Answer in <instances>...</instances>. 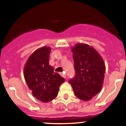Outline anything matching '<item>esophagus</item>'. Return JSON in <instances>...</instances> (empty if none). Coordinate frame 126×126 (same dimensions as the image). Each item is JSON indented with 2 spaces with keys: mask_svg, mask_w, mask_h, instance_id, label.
<instances>
[{
  "mask_svg": "<svg viewBox=\"0 0 126 126\" xmlns=\"http://www.w3.org/2000/svg\"><path fill=\"white\" fill-rule=\"evenodd\" d=\"M61 75L62 76L63 78H66V75H65V72H63V73H61Z\"/></svg>",
  "mask_w": 126,
  "mask_h": 126,
  "instance_id": "esophagus-1",
  "label": "esophagus"
}]
</instances>
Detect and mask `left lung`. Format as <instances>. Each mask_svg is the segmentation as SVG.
I'll use <instances>...</instances> for the list:
<instances>
[{
  "instance_id": "obj_1",
  "label": "left lung",
  "mask_w": 126,
  "mask_h": 126,
  "mask_svg": "<svg viewBox=\"0 0 126 126\" xmlns=\"http://www.w3.org/2000/svg\"><path fill=\"white\" fill-rule=\"evenodd\" d=\"M76 74L69 81L77 97L88 101L102 88L105 65L96 50L87 44L77 43L72 48Z\"/></svg>"
}]
</instances>
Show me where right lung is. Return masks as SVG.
Masks as SVG:
<instances>
[{"mask_svg":"<svg viewBox=\"0 0 126 126\" xmlns=\"http://www.w3.org/2000/svg\"><path fill=\"white\" fill-rule=\"evenodd\" d=\"M51 48L43 47L28 58L24 68V77L29 89L36 99L47 103L55 98L64 78L54 73L49 65Z\"/></svg>","mask_w":126,"mask_h":126,"instance_id":"add662e5","label":"right lung"}]
</instances>
